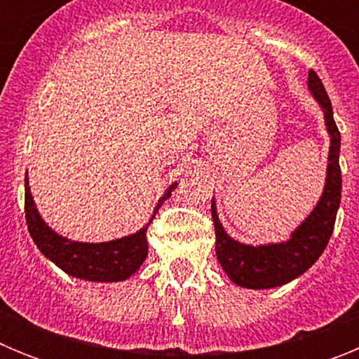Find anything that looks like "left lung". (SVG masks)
<instances>
[{
  "label": "left lung",
  "instance_id": "1",
  "mask_svg": "<svg viewBox=\"0 0 359 359\" xmlns=\"http://www.w3.org/2000/svg\"><path fill=\"white\" fill-rule=\"evenodd\" d=\"M307 88L323 111V118L331 136L327 158V176L316 207L291 231L286 243L244 244L231 239L219 221L215 201L212 198V219L215 228V255L233 284L248 290H269L284 286L306 273L318 261L334 230V221L341 199L340 170V131L332 118V106L322 81L309 69Z\"/></svg>",
  "mask_w": 359,
  "mask_h": 359
}]
</instances>
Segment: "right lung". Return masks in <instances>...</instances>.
I'll return each instance as SVG.
<instances>
[{
	"label": "right lung",
	"mask_w": 359,
	"mask_h": 359,
	"mask_svg": "<svg viewBox=\"0 0 359 359\" xmlns=\"http://www.w3.org/2000/svg\"><path fill=\"white\" fill-rule=\"evenodd\" d=\"M176 185L177 183H172L167 192L158 199L152 217L160 210L165 199L170 198V192L176 189ZM25 217H27L28 231L39 252L75 278L90 282L126 280L136 273V269L144 264L147 257V228L152 217L136 233L126 236L122 239L107 241V243L72 241L68 237L59 236L43 221L32 198L28 172L25 176Z\"/></svg>",
	"instance_id": "obj_1"
}]
</instances>
